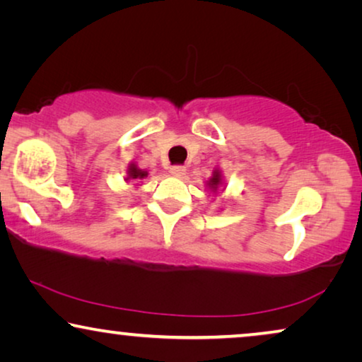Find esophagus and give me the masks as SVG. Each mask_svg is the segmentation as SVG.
Listing matches in <instances>:
<instances>
[{
  "mask_svg": "<svg viewBox=\"0 0 362 362\" xmlns=\"http://www.w3.org/2000/svg\"><path fill=\"white\" fill-rule=\"evenodd\" d=\"M170 171H171V175L173 176H176V177H182L186 175V168L185 166H181V165H175V166H171L170 168Z\"/></svg>",
  "mask_w": 362,
  "mask_h": 362,
  "instance_id": "esophagus-1",
  "label": "esophagus"
}]
</instances>
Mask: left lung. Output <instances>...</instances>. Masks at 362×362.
<instances>
[{"instance_id":"1","label":"left lung","mask_w":362,"mask_h":362,"mask_svg":"<svg viewBox=\"0 0 362 362\" xmlns=\"http://www.w3.org/2000/svg\"><path fill=\"white\" fill-rule=\"evenodd\" d=\"M219 181H221V180H219V175H216V176L211 180V186L216 187L217 185H219Z\"/></svg>"}]
</instances>
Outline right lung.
I'll use <instances>...</instances> for the list:
<instances>
[{"instance_id":"obj_1","label":"right lung","mask_w":362,"mask_h":362,"mask_svg":"<svg viewBox=\"0 0 362 362\" xmlns=\"http://www.w3.org/2000/svg\"><path fill=\"white\" fill-rule=\"evenodd\" d=\"M146 175H148L146 171L136 170L135 166H132V168H130V176H128V177H132V180H138V177H140V180H141V177H145Z\"/></svg>"}]
</instances>
